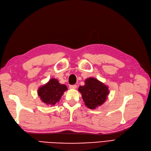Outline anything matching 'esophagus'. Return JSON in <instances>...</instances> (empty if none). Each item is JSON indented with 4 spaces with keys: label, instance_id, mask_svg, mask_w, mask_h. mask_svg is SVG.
<instances>
[{
    "label": "esophagus",
    "instance_id": "1",
    "mask_svg": "<svg viewBox=\"0 0 151 151\" xmlns=\"http://www.w3.org/2000/svg\"><path fill=\"white\" fill-rule=\"evenodd\" d=\"M70 89H76L77 88V85H70L69 86Z\"/></svg>",
    "mask_w": 151,
    "mask_h": 151
}]
</instances>
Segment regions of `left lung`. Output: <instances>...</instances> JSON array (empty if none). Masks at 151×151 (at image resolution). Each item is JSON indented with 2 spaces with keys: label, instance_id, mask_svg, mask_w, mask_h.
Returning <instances> with one entry per match:
<instances>
[{
  "label": "left lung",
  "instance_id": "left-lung-1",
  "mask_svg": "<svg viewBox=\"0 0 151 151\" xmlns=\"http://www.w3.org/2000/svg\"><path fill=\"white\" fill-rule=\"evenodd\" d=\"M78 90L86 106L89 109H96L102 105L109 93L107 86L93 77L87 79L85 85L80 86Z\"/></svg>",
  "mask_w": 151,
  "mask_h": 151
}]
</instances>
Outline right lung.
Masks as SVG:
<instances>
[{
  "label": "right lung",
  "instance_id": "1",
  "mask_svg": "<svg viewBox=\"0 0 151 151\" xmlns=\"http://www.w3.org/2000/svg\"><path fill=\"white\" fill-rule=\"evenodd\" d=\"M67 90V88L65 84H60L57 79L53 78L47 84L40 87L38 94L44 103L53 106L59 101Z\"/></svg>",
  "mask_w": 151,
  "mask_h": 151
}]
</instances>
